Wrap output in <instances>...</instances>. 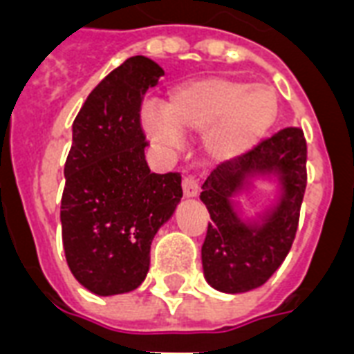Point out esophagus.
I'll return each instance as SVG.
<instances>
[{"label":"esophagus","mask_w":354,"mask_h":354,"mask_svg":"<svg viewBox=\"0 0 354 354\" xmlns=\"http://www.w3.org/2000/svg\"><path fill=\"white\" fill-rule=\"evenodd\" d=\"M182 189H183V194H185L187 198H194V196H198V193H200L198 182H196V180L191 176L183 178Z\"/></svg>","instance_id":"1"}]
</instances>
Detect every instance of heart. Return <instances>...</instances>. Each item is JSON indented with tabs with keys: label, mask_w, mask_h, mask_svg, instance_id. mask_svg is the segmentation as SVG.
<instances>
[{
	"label": "heart",
	"mask_w": 354,
	"mask_h": 354,
	"mask_svg": "<svg viewBox=\"0 0 354 354\" xmlns=\"http://www.w3.org/2000/svg\"><path fill=\"white\" fill-rule=\"evenodd\" d=\"M277 119V95L266 84L227 77H205L178 86L163 112L145 113V130L156 141L172 143L180 133H204L211 161L233 163L248 156Z\"/></svg>",
	"instance_id": "heart-1"
}]
</instances>
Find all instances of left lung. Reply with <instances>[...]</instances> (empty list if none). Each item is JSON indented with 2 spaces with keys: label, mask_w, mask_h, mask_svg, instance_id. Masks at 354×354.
<instances>
[{
  "label": "left lung",
  "mask_w": 354,
  "mask_h": 354,
  "mask_svg": "<svg viewBox=\"0 0 354 354\" xmlns=\"http://www.w3.org/2000/svg\"><path fill=\"white\" fill-rule=\"evenodd\" d=\"M272 181L274 205L246 217L242 199L254 198V182ZM307 187V141L301 128L264 139L242 160L222 163L202 185L209 211L202 246L204 277L215 290L242 294L264 285L288 255Z\"/></svg>",
  "instance_id": "1"
}]
</instances>
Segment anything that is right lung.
<instances>
[{"label": "right lung", "mask_w": 354, "mask_h": 354, "mask_svg": "<svg viewBox=\"0 0 354 354\" xmlns=\"http://www.w3.org/2000/svg\"><path fill=\"white\" fill-rule=\"evenodd\" d=\"M163 69L132 57L97 84L73 122L60 222L66 261L97 296L136 290L150 244L182 200L178 172H150L139 106Z\"/></svg>", "instance_id": "add662e5"}]
</instances>
